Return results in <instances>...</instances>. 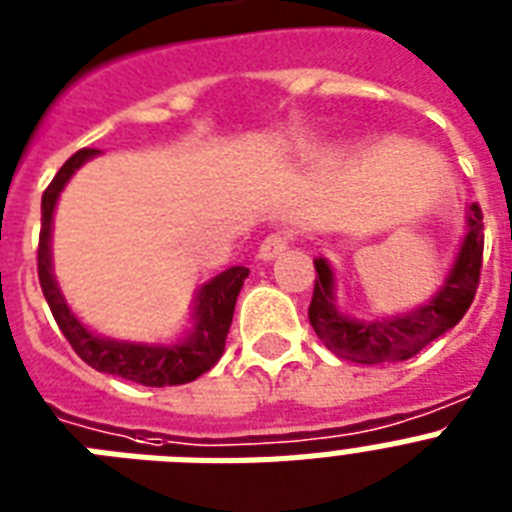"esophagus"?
<instances>
[{"label": "esophagus", "instance_id": "1", "mask_svg": "<svg viewBox=\"0 0 512 512\" xmlns=\"http://www.w3.org/2000/svg\"><path fill=\"white\" fill-rule=\"evenodd\" d=\"M291 242H294V234H291V231H276V234L265 236L260 249H257V257L268 263V260H273V257L283 255V252L289 249Z\"/></svg>", "mask_w": 512, "mask_h": 512}]
</instances>
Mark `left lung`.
Wrapping results in <instances>:
<instances>
[{"instance_id":"1","label":"left lung","mask_w":512,"mask_h":512,"mask_svg":"<svg viewBox=\"0 0 512 512\" xmlns=\"http://www.w3.org/2000/svg\"><path fill=\"white\" fill-rule=\"evenodd\" d=\"M484 255L482 208L471 205L466 213V236L453 268L424 307L382 320H356L343 315L336 304V276L325 257L315 260V291L309 304V322L317 338L333 354L359 364L403 362L455 328L471 307L479 286Z\"/></svg>"}]
</instances>
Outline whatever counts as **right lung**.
Segmentation results:
<instances>
[{
	"instance_id": "obj_1",
	"label": "right lung",
	"mask_w": 512,
	"mask_h": 512,
	"mask_svg": "<svg viewBox=\"0 0 512 512\" xmlns=\"http://www.w3.org/2000/svg\"><path fill=\"white\" fill-rule=\"evenodd\" d=\"M98 150L83 148L75 156L67 158L57 176L51 179L41 197V236H38V281L49 302L51 315L57 320L59 330L70 341L75 354L90 364L98 372L117 375L122 380L140 382L148 388H166V385H184L216 367L226 349V336H229L231 317H234L236 296L242 291L244 278L249 270L244 265L223 270L216 278L200 286L195 299V312H192V333L184 341L171 343V346H153V343H130L114 341V338H101L90 333L83 322L72 315L70 304L64 302L59 283L51 270V221H54V208H57L59 192L70 176L83 166L88 158L96 156Z\"/></svg>"
}]
</instances>
